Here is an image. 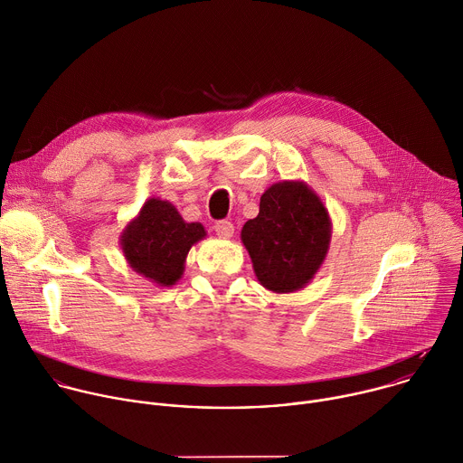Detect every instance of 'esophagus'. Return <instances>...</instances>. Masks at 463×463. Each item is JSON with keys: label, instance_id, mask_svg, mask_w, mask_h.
Listing matches in <instances>:
<instances>
[{"label": "esophagus", "instance_id": "esophagus-1", "mask_svg": "<svg viewBox=\"0 0 463 463\" xmlns=\"http://www.w3.org/2000/svg\"><path fill=\"white\" fill-rule=\"evenodd\" d=\"M215 232L221 239H230L233 237V232H235V226L230 222V221H219L215 224Z\"/></svg>", "mask_w": 463, "mask_h": 463}]
</instances>
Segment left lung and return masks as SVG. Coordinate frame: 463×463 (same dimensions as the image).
<instances>
[{
  "label": "left lung",
  "instance_id": "left-lung-1",
  "mask_svg": "<svg viewBox=\"0 0 463 463\" xmlns=\"http://www.w3.org/2000/svg\"><path fill=\"white\" fill-rule=\"evenodd\" d=\"M331 217L304 181H280L260 195V208L241 232L257 280L273 293L306 288L322 268L331 242Z\"/></svg>",
  "mask_w": 463,
  "mask_h": 463
}]
</instances>
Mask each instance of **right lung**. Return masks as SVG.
Wrapping results in <instances>:
<instances>
[{
	"label": "right lung",
	"mask_w": 463,
	"mask_h": 463,
	"mask_svg": "<svg viewBox=\"0 0 463 463\" xmlns=\"http://www.w3.org/2000/svg\"><path fill=\"white\" fill-rule=\"evenodd\" d=\"M206 237L201 222H186L170 201L150 197L127 222L119 244L128 266L150 282L170 288L184 273L194 244Z\"/></svg>",
	"instance_id": "right-lung-1"
}]
</instances>
